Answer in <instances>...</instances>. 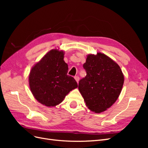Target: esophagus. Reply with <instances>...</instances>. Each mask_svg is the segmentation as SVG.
Returning a JSON list of instances; mask_svg holds the SVG:
<instances>
[{
    "label": "esophagus",
    "instance_id": "esophagus-1",
    "mask_svg": "<svg viewBox=\"0 0 148 148\" xmlns=\"http://www.w3.org/2000/svg\"><path fill=\"white\" fill-rule=\"evenodd\" d=\"M74 78H75V79L76 81H77V83H78L79 80V78L78 76H75V77Z\"/></svg>",
    "mask_w": 148,
    "mask_h": 148
}]
</instances>
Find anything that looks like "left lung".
I'll list each match as a JSON object with an SVG mask.
<instances>
[{"label":"left lung","mask_w":148,"mask_h":148,"mask_svg":"<svg viewBox=\"0 0 148 148\" xmlns=\"http://www.w3.org/2000/svg\"><path fill=\"white\" fill-rule=\"evenodd\" d=\"M83 68L86 76L79 80V91L88 108L101 113L118 99L124 82L122 71L117 63L101 53L88 55Z\"/></svg>","instance_id":"8db88e82"}]
</instances>
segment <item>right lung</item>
<instances>
[{
	"label": "right lung",
	"instance_id": "1",
	"mask_svg": "<svg viewBox=\"0 0 148 148\" xmlns=\"http://www.w3.org/2000/svg\"><path fill=\"white\" fill-rule=\"evenodd\" d=\"M64 55L63 51L52 49L30 71L31 91L36 99L47 107L59 104L67 94L78 87L75 79L67 75L69 67Z\"/></svg>",
	"mask_w": 148,
	"mask_h": 148
}]
</instances>
